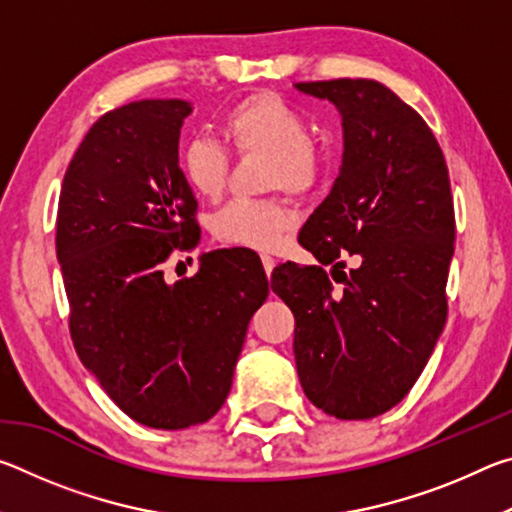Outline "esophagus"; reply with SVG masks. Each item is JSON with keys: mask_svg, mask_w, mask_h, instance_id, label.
<instances>
[{"mask_svg": "<svg viewBox=\"0 0 512 512\" xmlns=\"http://www.w3.org/2000/svg\"><path fill=\"white\" fill-rule=\"evenodd\" d=\"M262 264H264L266 277H268V280H271V273H273V268H275V259L268 257V255H262Z\"/></svg>", "mask_w": 512, "mask_h": 512, "instance_id": "esophagus-1", "label": "esophagus"}]
</instances>
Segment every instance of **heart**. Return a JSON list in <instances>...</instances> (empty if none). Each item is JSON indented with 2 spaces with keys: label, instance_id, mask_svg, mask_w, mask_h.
I'll use <instances>...</instances> for the list:
<instances>
[{
  "label": "heart",
  "instance_id": "heart-1",
  "mask_svg": "<svg viewBox=\"0 0 512 512\" xmlns=\"http://www.w3.org/2000/svg\"><path fill=\"white\" fill-rule=\"evenodd\" d=\"M225 133L239 151L271 155L268 187L307 194L323 176V155L311 144L307 119L280 97L259 94L241 101L225 117ZM228 149L212 135H194L183 149V171L198 194L216 198L228 180ZM293 225V214L277 198L232 201L214 216V235L223 244L273 250Z\"/></svg>",
  "mask_w": 512,
  "mask_h": 512
}]
</instances>
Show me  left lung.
Segmentation results:
<instances>
[{
	"instance_id": "obj_1",
	"label": "left lung",
	"mask_w": 512,
	"mask_h": 512,
	"mask_svg": "<svg viewBox=\"0 0 512 512\" xmlns=\"http://www.w3.org/2000/svg\"><path fill=\"white\" fill-rule=\"evenodd\" d=\"M296 88L332 101L343 119L339 178L300 244L333 273L345 252L360 266L341 272V294L322 266L291 262L275 268L271 289L296 316L293 354L309 402L339 420H368L404 400L445 327L456 237L449 171L427 121L386 85Z\"/></svg>"
}]
</instances>
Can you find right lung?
Wrapping results in <instances>:
<instances>
[{"instance_id": "obj_1", "label": "right lung", "mask_w": 512, "mask_h": 512, "mask_svg": "<svg viewBox=\"0 0 512 512\" xmlns=\"http://www.w3.org/2000/svg\"><path fill=\"white\" fill-rule=\"evenodd\" d=\"M192 103L144 99L94 121L65 171L56 255L83 366L128 418L187 429L221 409L246 329L268 296L259 257L216 250L169 284L164 262L198 244L178 164Z\"/></svg>"}]
</instances>
